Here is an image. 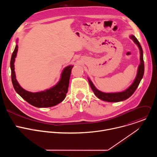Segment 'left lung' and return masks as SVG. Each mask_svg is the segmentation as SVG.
I'll list each match as a JSON object with an SVG mask.
<instances>
[{"mask_svg": "<svg viewBox=\"0 0 157 157\" xmlns=\"http://www.w3.org/2000/svg\"><path fill=\"white\" fill-rule=\"evenodd\" d=\"M129 38L132 39L133 41L137 44L139 49L140 64L138 66L136 77L135 79H134L133 82L128 87L125 89L124 91H122L121 92L104 93L98 89L94 85L93 82L90 79V78L87 77L89 85H90L94 94L97 98H98L99 99L102 101L109 102H121V101L126 100L127 99L129 98L133 94V93L136 91V89L138 87L140 82V81L143 78V76L144 74V57H143V50H142V47L140 45V43L139 42L138 40L136 38L135 36L131 35L129 36Z\"/></svg>", "mask_w": 157, "mask_h": 157, "instance_id": "8db88e82", "label": "left lung"}]
</instances>
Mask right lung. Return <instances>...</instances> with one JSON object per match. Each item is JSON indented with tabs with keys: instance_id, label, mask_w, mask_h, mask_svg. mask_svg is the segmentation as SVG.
Here are the masks:
<instances>
[{
	"instance_id": "add662e5",
	"label": "right lung",
	"mask_w": 157,
	"mask_h": 157,
	"mask_svg": "<svg viewBox=\"0 0 157 157\" xmlns=\"http://www.w3.org/2000/svg\"><path fill=\"white\" fill-rule=\"evenodd\" d=\"M18 40L17 38L16 46L10 59L12 82L17 93L30 104L39 108L52 107L61 102L66 98L68 92L71 72L74 65L70 64L65 67L61 73L58 82L50 89L35 93L28 91L21 87L16 79L14 63L18 48Z\"/></svg>"
}]
</instances>
